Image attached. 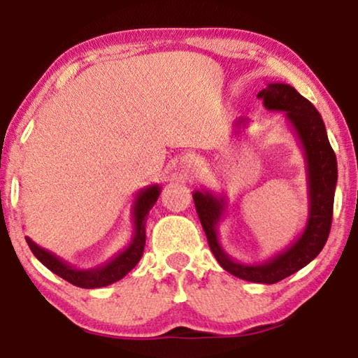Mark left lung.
Masks as SVG:
<instances>
[{
  "mask_svg": "<svg viewBox=\"0 0 358 358\" xmlns=\"http://www.w3.org/2000/svg\"><path fill=\"white\" fill-rule=\"evenodd\" d=\"M257 98L264 101L265 109L280 110L285 114L287 125L294 130L302 146L307 164L308 188V217L303 231L286 249L262 264L238 262L223 250L218 241V223L225 217L227 196L201 189L194 191L193 199L207 243L217 262L228 273L241 280L273 285L310 264L327 244L333 220L338 162L329 145L322 115L310 101L296 92V88L287 83H268L262 92H259ZM248 124V119L238 117L233 122L234 133H239Z\"/></svg>",
  "mask_w": 358,
  "mask_h": 358,
  "instance_id": "left-lung-1",
  "label": "left lung"
}]
</instances>
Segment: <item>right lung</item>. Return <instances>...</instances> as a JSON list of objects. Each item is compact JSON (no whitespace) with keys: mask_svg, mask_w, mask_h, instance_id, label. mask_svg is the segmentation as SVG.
<instances>
[{"mask_svg":"<svg viewBox=\"0 0 358 358\" xmlns=\"http://www.w3.org/2000/svg\"><path fill=\"white\" fill-rule=\"evenodd\" d=\"M161 194V186L149 185L146 188L138 191L133 202V236L128 243V246L115 254L109 262L94 266V268H76V266L64 262L61 257L50 250L40 248L31 239L27 236V244L36 259L50 268L52 273L61 276L62 280L72 282L73 286L85 287V289H94V287L109 286L112 282L124 278L128 271L135 268V265L140 262L143 250L146 244V220L148 213L156 204L157 197Z\"/></svg>","mask_w":358,"mask_h":358,"instance_id":"1","label":"right lung"}]
</instances>
